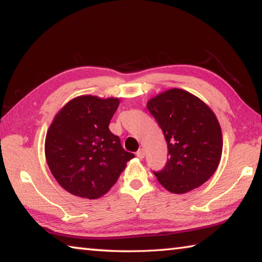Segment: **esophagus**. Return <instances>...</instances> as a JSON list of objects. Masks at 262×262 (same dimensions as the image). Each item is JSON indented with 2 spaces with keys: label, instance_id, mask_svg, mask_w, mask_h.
Instances as JSON below:
<instances>
[{
  "label": "esophagus",
  "instance_id": "obj_1",
  "mask_svg": "<svg viewBox=\"0 0 262 262\" xmlns=\"http://www.w3.org/2000/svg\"><path fill=\"white\" fill-rule=\"evenodd\" d=\"M144 155H145V152H144V150L143 149H140L139 151L136 152V156L139 157L140 159H142V158H144Z\"/></svg>",
  "mask_w": 262,
  "mask_h": 262
}]
</instances>
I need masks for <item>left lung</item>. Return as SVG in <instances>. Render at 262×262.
Masks as SVG:
<instances>
[{"instance_id": "8db88e82", "label": "left lung", "mask_w": 262, "mask_h": 262, "mask_svg": "<svg viewBox=\"0 0 262 262\" xmlns=\"http://www.w3.org/2000/svg\"><path fill=\"white\" fill-rule=\"evenodd\" d=\"M147 107L165 136L170 158L154 172L164 188L185 194L200 187L219 166L223 137L215 113L206 103L183 89L155 96Z\"/></svg>"}]
</instances>
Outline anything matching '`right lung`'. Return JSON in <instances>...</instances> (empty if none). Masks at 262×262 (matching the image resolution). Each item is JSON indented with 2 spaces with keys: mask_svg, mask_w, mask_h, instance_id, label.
Instances as JSON below:
<instances>
[{
  "mask_svg": "<svg viewBox=\"0 0 262 262\" xmlns=\"http://www.w3.org/2000/svg\"><path fill=\"white\" fill-rule=\"evenodd\" d=\"M119 103L114 97L78 96L53 119L45 140L46 162L55 180L70 194L99 199L135 157L108 129Z\"/></svg>",
  "mask_w": 262,
  "mask_h": 262,
  "instance_id": "right-lung-1",
  "label": "right lung"
}]
</instances>
